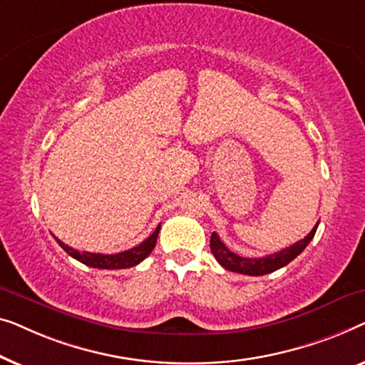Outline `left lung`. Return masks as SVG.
Listing matches in <instances>:
<instances>
[{"instance_id":"8db88e82","label":"left lung","mask_w":365,"mask_h":365,"mask_svg":"<svg viewBox=\"0 0 365 365\" xmlns=\"http://www.w3.org/2000/svg\"><path fill=\"white\" fill-rule=\"evenodd\" d=\"M317 225L311 230L309 235L297 241V243L291 245L289 248L281 250L278 253L263 256V258H245V256L233 253V251H230L227 248V245L220 240V236L215 232L212 233V240H210V248H212L213 256L217 258L218 263L222 264L225 269L233 271V273H240V274L263 276L283 268V266H286L287 263H291L297 255H301L306 246L311 243V240L314 238Z\"/></svg>"}]
</instances>
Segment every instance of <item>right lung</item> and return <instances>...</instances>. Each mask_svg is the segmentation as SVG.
Returning a JSON list of instances; mask_svg holds the SVG:
<instances>
[{
  "instance_id": "add662e5",
  "label": "right lung",
  "mask_w": 365,
  "mask_h": 365,
  "mask_svg": "<svg viewBox=\"0 0 365 365\" xmlns=\"http://www.w3.org/2000/svg\"><path fill=\"white\" fill-rule=\"evenodd\" d=\"M158 232H160V225L155 228L150 236L147 240H143L140 245L133 246V248L122 251V253L117 255H101V253H89V251H78L74 248H71L63 241L56 238L61 248H63L66 253L73 256L74 259L81 261L82 264L91 266V268H99V269H125V268H132L147 258L148 255L152 253V250L155 248L157 243V236Z\"/></svg>"
}]
</instances>
